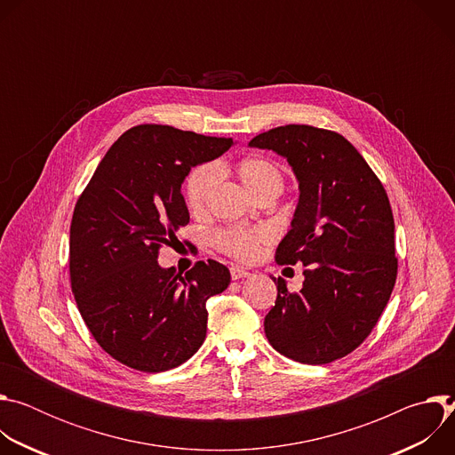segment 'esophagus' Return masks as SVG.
Listing matches in <instances>:
<instances>
[{"label": "esophagus", "mask_w": 455, "mask_h": 455, "mask_svg": "<svg viewBox=\"0 0 455 455\" xmlns=\"http://www.w3.org/2000/svg\"><path fill=\"white\" fill-rule=\"evenodd\" d=\"M230 275H232L234 281H239V279H243V277H250L251 274H250L248 270L241 268V267H232V268H230Z\"/></svg>", "instance_id": "34e87169"}]
</instances>
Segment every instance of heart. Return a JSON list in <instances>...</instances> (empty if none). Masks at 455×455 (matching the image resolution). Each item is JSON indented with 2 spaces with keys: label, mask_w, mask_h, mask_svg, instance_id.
Returning a JSON list of instances; mask_svg holds the SVG:
<instances>
[{
  "label": "heart",
  "mask_w": 455,
  "mask_h": 455,
  "mask_svg": "<svg viewBox=\"0 0 455 455\" xmlns=\"http://www.w3.org/2000/svg\"><path fill=\"white\" fill-rule=\"evenodd\" d=\"M235 172L243 185L255 198L268 192L283 190V172L281 169L261 156H248L241 160L235 167ZM218 183V169L212 164H204L194 167L185 180V202L190 212L198 214L205 209L211 194ZM272 239L268 228H225L216 234V244L228 255L250 261L261 248V244Z\"/></svg>",
  "instance_id": "heart-1"
}]
</instances>
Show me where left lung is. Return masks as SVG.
I'll list each match as a JSON object with an SVG mask.
<instances>
[{
	"instance_id": "8db88e82",
	"label": "left lung",
	"mask_w": 455,
	"mask_h": 455,
	"mask_svg": "<svg viewBox=\"0 0 455 455\" xmlns=\"http://www.w3.org/2000/svg\"><path fill=\"white\" fill-rule=\"evenodd\" d=\"M248 146L286 158L299 181L291 228L275 259L302 263L304 283L291 293L284 279L272 277L277 300L265 316L267 339L295 362L330 363L369 337L393 293L391 204L363 156L335 132L290 124Z\"/></svg>"
}]
</instances>
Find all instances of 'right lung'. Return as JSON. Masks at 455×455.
<instances>
[{
  "label": "right lung",
  "instance_id": "right-lung-1",
  "mask_svg": "<svg viewBox=\"0 0 455 455\" xmlns=\"http://www.w3.org/2000/svg\"><path fill=\"white\" fill-rule=\"evenodd\" d=\"M232 146L171 125H135L81 194L70 227L74 297L99 346L127 367L174 369L205 340L207 300L228 288V268L209 259L181 275L158 265V250L188 223L181 183L190 169Z\"/></svg>",
  "mask_w": 455,
  "mask_h": 455
}]
</instances>
